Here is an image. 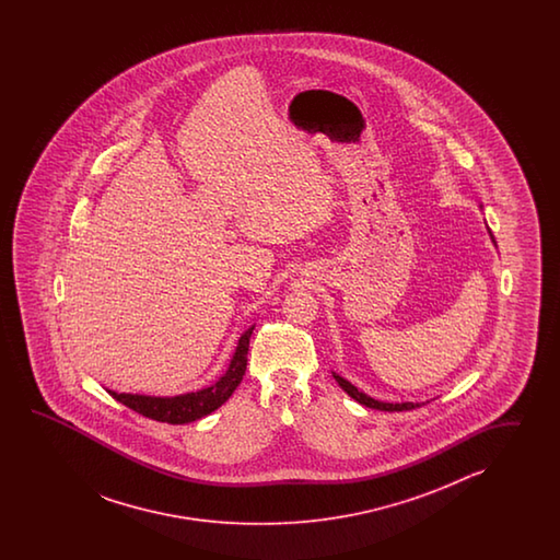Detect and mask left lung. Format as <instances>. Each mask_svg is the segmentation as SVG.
Wrapping results in <instances>:
<instances>
[{"label": "left lung", "mask_w": 560, "mask_h": 560, "mask_svg": "<svg viewBox=\"0 0 560 560\" xmlns=\"http://www.w3.org/2000/svg\"><path fill=\"white\" fill-rule=\"evenodd\" d=\"M488 234H490V238L494 242V236H492V232H490V230H488ZM494 244H497V242H494ZM332 376L336 378V382L340 384V388H342L350 398H354L357 402H360L362 406H366V408L384 410V412H402V410H412V408H418V406L424 405V402H396V405H393V402H381V400H374V398L369 396V394L360 393L354 384H350V382L342 378L340 374L332 372Z\"/></svg>", "instance_id": "8db88e82"}]
</instances>
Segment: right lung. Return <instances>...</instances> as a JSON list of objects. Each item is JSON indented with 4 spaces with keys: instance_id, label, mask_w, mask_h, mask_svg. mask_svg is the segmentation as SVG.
Instances as JSON below:
<instances>
[{
    "instance_id": "1",
    "label": "right lung",
    "mask_w": 560,
    "mask_h": 560,
    "mask_svg": "<svg viewBox=\"0 0 560 560\" xmlns=\"http://www.w3.org/2000/svg\"><path fill=\"white\" fill-rule=\"evenodd\" d=\"M252 332H254V326L240 336L236 352L230 360L226 372L222 374L220 381L208 388L196 390V393L179 394V396H166V398L143 396V394H118L114 390H107V393L112 394V398H116L121 405L136 410L138 415L152 418L158 422L188 424L198 418L208 417L210 412H214L215 408L224 405L232 393L238 388L242 376L246 372V364H248Z\"/></svg>"
}]
</instances>
